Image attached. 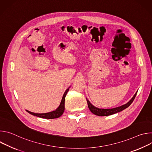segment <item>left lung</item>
Listing matches in <instances>:
<instances>
[{
    "instance_id": "obj_1",
    "label": "left lung",
    "mask_w": 152,
    "mask_h": 152,
    "mask_svg": "<svg viewBox=\"0 0 152 152\" xmlns=\"http://www.w3.org/2000/svg\"><path fill=\"white\" fill-rule=\"evenodd\" d=\"M137 91L135 93L134 96L132 97V99L130 100L127 103L123 104L120 106L114 107V108H111V109H102V108H98L94 105H93L87 99V98H86V101H87L88 103V106L89 110L90 111L93 113L94 114L98 115V116H107V115H111L113 114H114L115 113H119L124 110H125L126 108L129 107L130 105L131 104V103L133 102L136 95H137Z\"/></svg>"
}]
</instances>
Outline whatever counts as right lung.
<instances>
[{
  "label": "right lung",
  "instance_id": "1",
  "mask_svg": "<svg viewBox=\"0 0 152 152\" xmlns=\"http://www.w3.org/2000/svg\"><path fill=\"white\" fill-rule=\"evenodd\" d=\"M70 88L69 87L65 93L63 94L61 102L60 103L59 106L58 107L57 109H56L55 111H53L52 112H49V113H42V114H38V113H32L31 111H29L28 110H26L28 113H29L30 114L34 115V116H37L38 117H40V118H46V119H53V118H58L59 117H61L62 114L64 112V110H65V99H66V96L67 95V92L69 90V88Z\"/></svg>",
  "mask_w": 152,
  "mask_h": 152
}]
</instances>
